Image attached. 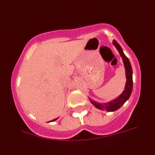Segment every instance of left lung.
Here are the masks:
<instances>
[{
  "instance_id": "obj_1",
  "label": "left lung",
  "mask_w": 155,
  "mask_h": 155,
  "mask_svg": "<svg viewBox=\"0 0 155 155\" xmlns=\"http://www.w3.org/2000/svg\"><path fill=\"white\" fill-rule=\"evenodd\" d=\"M113 45L116 47L117 51L120 53L121 58H122V61L124 63V67L125 69V76H126V84L124 86V90L122 93L116 97L115 99L112 100L107 103H98L96 102L92 99L90 98V102L95 107L103 111H106L108 112L114 111L119 109L121 106L123 105L129 99L130 96L131 95V92L133 90V71L132 67H131L130 63L128 58L124 54L123 50L122 47L115 40H113Z\"/></svg>"
}]
</instances>
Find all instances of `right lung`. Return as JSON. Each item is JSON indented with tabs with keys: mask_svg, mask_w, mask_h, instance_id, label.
<instances>
[{
	"mask_svg": "<svg viewBox=\"0 0 155 155\" xmlns=\"http://www.w3.org/2000/svg\"><path fill=\"white\" fill-rule=\"evenodd\" d=\"M58 118H56V119H54V120H51V121H49V122H54V121H55V120H58Z\"/></svg>",
	"mask_w": 155,
	"mask_h": 155,
	"instance_id": "obj_1",
	"label": "right lung"
}]
</instances>
